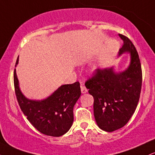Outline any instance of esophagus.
<instances>
[{
    "mask_svg": "<svg viewBox=\"0 0 155 155\" xmlns=\"http://www.w3.org/2000/svg\"><path fill=\"white\" fill-rule=\"evenodd\" d=\"M81 93H86V92H87V88L85 87L84 85L81 84Z\"/></svg>",
    "mask_w": 155,
    "mask_h": 155,
    "instance_id": "34e87169",
    "label": "esophagus"
}]
</instances>
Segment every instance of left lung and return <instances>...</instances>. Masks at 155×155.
I'll use <instances>...</instances> for the list:
<instances>
[{
	"mask_svg": "<svg viewBox=\"0 0 155 155\" xmlns=\"http://www.w3.org/2000/svg\"><path fill=\"white\" fill-rule=\"evenodd\" d=\"M119 55L130 53V64L123 72L113 68L96 69L85 82L94 98V116L103 130L112 132L124 127L134 114L139 101L142 85L141 65L136 47L125 35Z\"/></svg>",
	"mask_w": 155,
	"mask_h": 155,
	"instance_id": "left-lung-1",
	"label": "left lung"
}]
</instances>
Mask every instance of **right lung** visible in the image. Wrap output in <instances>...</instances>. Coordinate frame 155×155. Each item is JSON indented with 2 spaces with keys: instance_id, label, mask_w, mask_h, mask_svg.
Returning a JSON list of instances; mask_svg holds the SVG:
<instances>
[{
  "instance_id": "1",
  "label": "right lung",
  "mask_w": 155,
  "mask_h": 155,
  "mask_svg": "<svg viewBox=\"0 0 155 155\" xmlns=\"http://www.w3.org/2000/svg\"><path fill=\"white\" fill-rule=\"evenodd\" d=\"M17 63L18 58L16 65ZM14 85L19 107L39 132L47 136L59 137L69 130L74 122V106L81 95L79 81L62 85L47 99L38 101L27 99L22 95L15 68Z\"/></svg>"
}]
</instances>
